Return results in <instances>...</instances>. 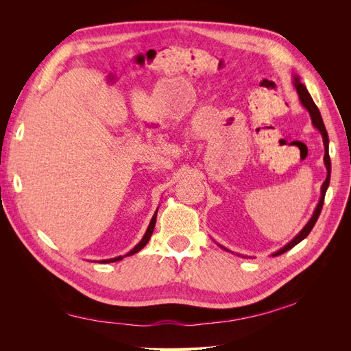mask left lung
Listing matches in <instances>:
<instances>
[{
    "label": "left lung",
    "instance_id": "obj_1",
    "mask_svg": "<svg viewBox=\"0 0 351 351\" xmlns=\"http://www.w3.org/2000/svg\"><path fill=\"white\" fill-rule=\"evenodd\" d=\"M293 79H294V80H293V84H294V88H295L297 93H299V99H300L302 105H303V107H304L307 111H309L311 119H312V124H313V125L316 127V129L319 130L321 134H322L324 146H325L324 162H325V167H326V178H325V182H324V184H322V187H321V199H319V204H317V206H316V209H315V212H313L312 218L309 219V222H307V224L303 227V230H302V231L299 232V234H297L290 243H287L285 246H284L282 249H280L278 252L272 253V256H278V254H282L284 252L293 249V247L295 246V244H299L302 240H304V239L307 237V234H309V232L312 231V228H313V226H315V222L317 221V218H319V214H321L322 206H324V199H325L326 189H328V186H329V178H331V159H329V152H328L329 139H328V133H326V129H325V124H324V120H322V117H321V112H319V110H317V107L315 105V102H313V99H312V97H311V93L307 92L306 86L300 82V77H299V76H293ZM221 247H222V246H221ZM222 249L227 250L226 247H222Z\"/></svg>",
    "mask_w": 351,
    "mask_h": 351
}]
</instances>
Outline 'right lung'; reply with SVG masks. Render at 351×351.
Returning a JSON list of instances; mask_svg holds the SVG:
<instances>
[{
    "instance_id": "obj_1",
    "label": "right lung",
    "mask_w": 351,
    "mask_h": 351,
    "mask_svg": "<svg viewBox=\"0 0 351 351\" xmlns=\"http://www.w3.org/2000/svg\"><path fill=\"white\" fill-rule=\"evenodd\" d=\"M156 214H158V209L155 210V214H154V217H152V219H151V222H149V227H147V230H146V232H145V236H143V239L136 244V246L129 252V253H125L124 256H132V254H134V253H137L139 250H142L145 246H146V243L149 241V239H151V236H152V232H154V228H155V222H156ZM124 256H117V258H114V259H107V261H101L102 263H110V262H117V261H121Z\"/></svg>"
}]
</instances>
